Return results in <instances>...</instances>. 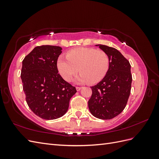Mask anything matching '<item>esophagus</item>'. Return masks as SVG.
Wrapping results in <instances>:
<instances>
[{
  "instance_id": "esophagus-1",
  "label": "esophagus",
  "mask_w": 159,
  "mask_h": 159,
  "mask_svg": "<svg viewBox=\"0 0 159 159\" xmlns=\"http://www.w3.org/2000/svg\"><path fill=\"white\" fill-rule=\"evenodd\" d=\"M76 90L77 91H80V89H81V87H76Z\"/></svg>"
}]
</instances>
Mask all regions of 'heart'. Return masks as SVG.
I'll return each instance as SVG.
<instances>
[{"mask_svg": "<svg viewBox=\"0 0 159 159\" xmlns=\"http://www.w3.org/2000/svg\"><path fill=\"white\" fill-rule=\"evenodd\" d=\"M109 68L108 55L103 50L89 48H78L66 53V57L60 56L57 60V68L66 81H70L80 71L75 78L77 83L96 84L106 75Z\"/></svg>", "mask_w": 159, "mask_h": 159, "instance_id": "heart-1", "label": "heart"}]
</instances>
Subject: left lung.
Returning a JSON list of instances; mask_svg holds the SVG:
<instances>
[{
    "label": "left lung",
    "mask_w": 159,
    "mask_h": 159,
    "mask_svg": "<svg viewBox=\"0 0 159 159\" xmlns=\"http://www.w3.org/2000/svg\"><path fill=\"white\" fill-rule=\"evenodd\" d=\"M95 46L108 55L109 68L103 80L91 87L92 95L88 101V107L96 118L111 119L121 113L127 105L132 83L131 65L114 48Z\"/></svg>",
    "instance_id": "8db88e82"
}]
</instances>
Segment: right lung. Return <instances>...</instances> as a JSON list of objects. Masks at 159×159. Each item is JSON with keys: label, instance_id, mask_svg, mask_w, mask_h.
<instances>
[{"label": "right lung", "instance_id": "right-lung-1", "mask_svg": "<svg viewBox=\"0 0 159 159\" xmlns=\"http://www.w3.org/2000/svg\"><path fill=\"white\" fill-rule=\"evenodd\" d=\"M60 46H36L22 61L21 80L28 107L46 120L60 118L67 112L76 92L74 86L58 74L57 60Z\"/></svg>", "mask_w": 159, "mask_h": 159}]
</instances>
